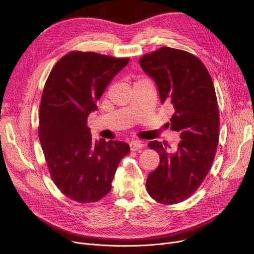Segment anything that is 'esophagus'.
Returning a JSON list of instances; mask_svg holds the SVG:
<instances>
[{
    "instance_id": "34e87169",
    "label": "esophagus",
    "mask_w": 254,
    "mask_h": 254,
    "mask_svg": "<svg viewBox=\"0 0 254 254\" xmlns=\"http://www.w3.org/2000/svg\"><path fill=\"white\" fill-rule=\"evenodd\" d=\"M143 146H144V144L142 142H140V141H135L134 140V141H131L129 143V147H130L131 151H135L137 149H141Z\"/></svg>"
}]
</instances>
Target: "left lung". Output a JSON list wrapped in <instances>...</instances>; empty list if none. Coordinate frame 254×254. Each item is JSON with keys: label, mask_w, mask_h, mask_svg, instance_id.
I'll use <instances>...</instances> for the list:
<instances>
[{"label": "left lung", "mask_w": 254, "mask_h": 254, "mask_svg": "<svg viewBox=\"0 0 254 254\" xmlns=\"http://www.w3.org/2000/svg\"><path fill=\"white\" fill-rule=\"evenodd\" d=\"M140 65L154 81L161 104L172 106L165 126L181 139L173 151L167 143L148 144L160 163L148 175L147 191L160 203H177L197 190L213 164L220 134L215 87L204 64L184 51L163 47L143 56Z\"/></svg>", "instance_id": "8db88e82"}]
</instances>
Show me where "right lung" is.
<instances>
[{"label":"right lung","mask_w":254,"mask_h":254,"mask_svg":"<svg viewBox=\"0 0 254 254\" xmlns=\"http://www.w3.org/2000/svg\"><path fill=\"white\" fill-rule=\"evenodd\" d=\"M96 53L72 52L53 67L44 85L38 135L58 189L78 202H94L111 190L121 160L129 152L121 141L92 140L89 114L103 92L128 64Z\"/></svg>","instance_id":"right-lung-1"}]
</instances>
